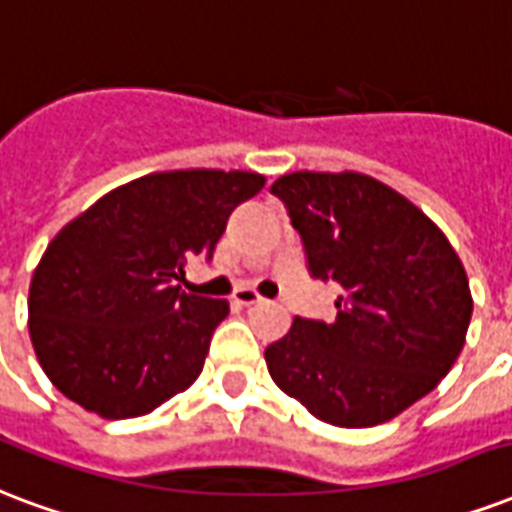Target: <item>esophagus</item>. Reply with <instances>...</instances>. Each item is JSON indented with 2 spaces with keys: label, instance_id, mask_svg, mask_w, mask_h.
Here are the masks:
<instances>
[{
  "label": "esophagus",
  "instance_id": "34e87169",
  "mask_svg": "<svg viewBox=\"0 0 512 512\" xmlns=\"http://www.w3.org/2000/svg\"><path fill=\"white\" fill-rule=\"evenodd\" d=\"M234 305H240V307H253V305H261L264 299L253 291V288H237L234 291V297H232Z\"/></svg>",
  "mask_w": 512,
  "mask_h": 512
}]
</instances>
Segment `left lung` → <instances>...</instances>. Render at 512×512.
Returning a JSON list of instances; mask_svg holds the SVG:
<instances>
[{
	"mask_svg": "<svg viewBox=\"0 0 512 512\" xmlns=\"http://www.w3.org/2000/svg\"><path fill=\"white\" fill-rule=\"evenodd\" d=\"M310 278L334 283L337 318L297 315L267 345L272 380L326 424H383L448 375L470 326V280L445 234L394 188L359 172L272 183Z\"/></svg>",
	"mask_w": 512,
	"mask_h": 512,
	"instance_id": "obj_1",
	"label": "left lung"
}]
</instances>
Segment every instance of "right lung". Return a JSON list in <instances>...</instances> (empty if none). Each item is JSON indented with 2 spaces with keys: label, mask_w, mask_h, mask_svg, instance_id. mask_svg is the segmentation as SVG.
I'll list each match as a JSON object with an SVG mask.
<instances>
[{
  "label": "right lung",
  "mask_w": 512,
  "mask_h": 512,
  "mask_svg": "<svg viewBox=\"0 0 512 512\" xmlns=\"http://www.w3.org/2000/svg\"><path fill=\"white\" fill-rule=\"evenodd\" d=\"M256 172L178 169L132 180L61 229L29 288V334L61 394L102 418L151 413L205 367L226 299L180 291L188 259H213Z\"/></svg>",
  "instance_id": "obj_1"
}]
</instances>
